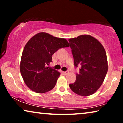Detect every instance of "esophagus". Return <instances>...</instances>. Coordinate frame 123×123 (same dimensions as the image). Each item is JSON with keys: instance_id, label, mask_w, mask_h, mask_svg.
<instances>
[{"instance_id": "obj_1", "label": "esophagus", "mask_w": 123, "mask_h": 123, "mask_svg": "<svg viewBox=\"0 0 123 123\" xmlns=\"http://www.w3.org/2000/svg\"><path fill=\"white\" fill-rule=\"evenodd\" d=\"M62 73L64 75H67L69 73V71H66V72H62Z\"/></svg>"}]
</instances>
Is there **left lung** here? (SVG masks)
<instances>
[{
  "mask_svg": "<svg viewBox=\"0 0 123 123\" xmlns=\"http://www.w3.org/2000/svg\"><path fill=\"white\" fill-rule=\"evenodd\" d=\"M74 64L81 65L76 80L69 87L73 92L82 96L95 93L102 85L108 70L106 51L96 38L82 35L69 39Z\"/></svg>",
  "mask_w": 123,
  "mask_h": 123,
  "instance_id": "8db88e82",
  "label": "left lung"
}]
</instances>
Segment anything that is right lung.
I'll return each mask as SVG.
<instances>
[{
    "instance_id": "add662e5",
    "label": "right lung",
    "mask_w": 123,
    "mask_h": 123,
    "mask_svg": "<svg viewBox=\"0 0 123 123\" xmlns=\"http://www.w3.org/2000/svg\"><path fill=\"white\" fill-rule=\"evenodd\" d=\"M69 46L65 38L43 32L28 40L22 52L19 68L23 80L30 90L43 93L55 87L60 73L47 65L59 49Z\"/></svg>"
}]
</instances>
